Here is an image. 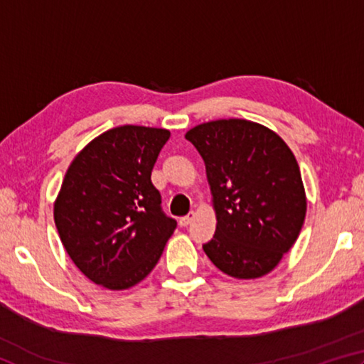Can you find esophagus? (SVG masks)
Wrapping results in <instances>:
<instances>
[{
	"mask_svg": "<svg viewBox=\"0 0 364 364\" xmlns=\"http://www.w3.org/2000/svg\"><path fill=\"white\" fill-rule=\"evenodd\" d=\"M194 217H196V213L194 212H191V213H188L186 217H181L180 218V226H188L191 221L194 220Z\"/></svg>",
	"mask_w": 364,
	"mask_h": 364,
	"instance_id": "1",
	"label": "esophagus"
}]
</instances>
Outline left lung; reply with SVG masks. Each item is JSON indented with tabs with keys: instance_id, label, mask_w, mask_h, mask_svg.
<instances>
[{
	"instance_id": "obj_1",
	"label": "left lung",
	"mask_w": 364,
	"mask_h": 364,
	"mask_svg": "<svg viewBox=\"0 0 364 364\" xmlns=\"http://www.w3.org/2000/svg\"><path fill=\"white\" fill-rule=\"evenodd\" d=\"M186 139L204 159L217 230L202 245L225 274L255 279L297 241L306 196L297 160L269 128L244 119L200 123Z\"/></svg>"
}]
</instances>
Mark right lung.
Returning <instances> with one entry per match:
<instances>
[{
	"instance_id": "1",
	"label": "right lung",
	"mask_w": 364,
	"mask_h": 364,
	"mask_svg": "<svg viewBox=\"0 0 364 364\" xmlns=\"http://www.w3.org/2000/svg\"><path fill=\"white\" fill-rule=\"evenodd\" d=\"M168 138L165 128L117 127L86 144L67 168L54 223L72 262L97 286H136L175 231L151 181Z\"/></svg>"
}]
</instances>
